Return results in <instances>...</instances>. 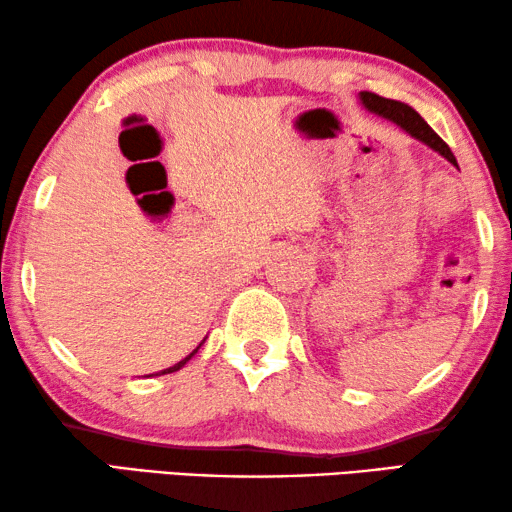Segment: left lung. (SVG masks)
<instances>
[{"instance_id": "obj_1", "label": "left lung", "mask_w": 512, "mask_h": 512, "mask_svg": "<svg viewBox=\"0 0 512 512\" xmlns=\"http://www.w3.org/2000/svg\"><path fill=\"white\" fill-rule=\"evenodd\" d=\"M358 99L360 104H363L367 111L383 117V120H388L392 124H397V127L408 133L410 138L420 140L422 145H426L429 149H433V152H438L442 158H447V161L451 165H456V156L451 154V149L445 140H442L438 133H435L429 124L424 122V117L415 111L413 106H408L404 102H397V99H385V97H379L374 95V92H358Z\"/></svg>"}]
</instances>
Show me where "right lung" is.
Returning <instances> with one entry per match:
<instances>
[{
    "label": "right lung",
    "mask_w": 512,
    "mask_h": 512,
    "mask_svg": "<svg viewBox=\"0 0 512 512\" xmlns=\"http://www.w3.org/2000/svg\"><path fill=\"white\" fill-rule=\"evenodd\" d=\"M201 345H204V342H201ZM201 345H199V347H201ZM199 347H197L195 351H192V354H190V356H186V358H183V360H179V363H177V365L167 367V370H161V372H156V374H149V376H161V374H172V372H177V370H181V367H183V365H186V363H188V360H190L192 356H195V354H197V351H199Z\"/></svg>",
    "instance_id": "right-lung-1"
}]
</instances>
